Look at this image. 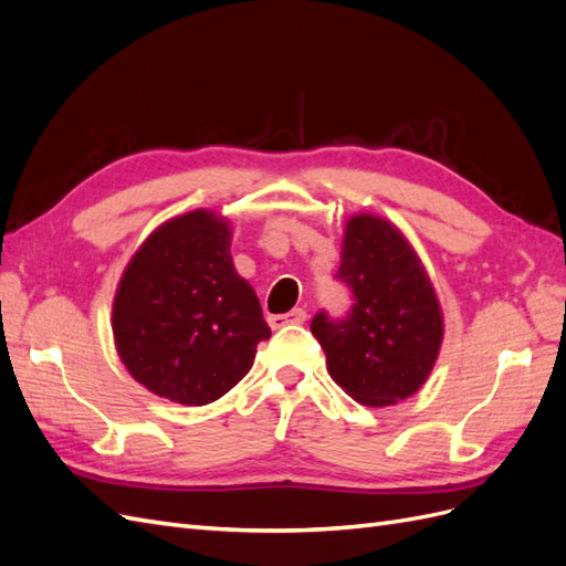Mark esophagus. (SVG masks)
<instances>
[{
  "mask_svg": "<svg viewBox=\"0 0 566 566\" xmlns=\"http://www.w3.org/2000/svg\"><path fill=\"white\" fill-rule=\"evenodd\" d=\"M306 321V312L304 310H293V312H287V314H279V316H269V325L273 331L276 328H283V325H287V323H295V325H300V323H304Z\"/></svg>",
  "mask_w": 566,
  "mask_h": 566,
  "instance_id": "34e87169",
  "label": "esophagus"
}]
</instances>
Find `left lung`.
Returning a JSON list of instances; mask_svg holds the SVG:
<instances>
[{"mask_svg": "<svg viewBox=\"0 0 566 566\" xmlns=\"http://www.w3.org/2000/svg\"><path fill=\"white\" fill-rule=\"evenodd\" d=\"M337 279L352 290L347 318L314 316L331 378L370 408L399 403L424 385L443 339L434 285L406 235L378 214H354L342 235Z\"/></svg>", "mask_w": 566, "mask_h": 566, "instance_id": "8db88e82", "label": "left lung"}]
</instances>
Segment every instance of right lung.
<instances>
[{
    "mask_svg": "<svg viewBox=\"0 0 566 566\" xmlns=\"http://www.w3.org/2000/svg\"><path fill=\"white\" fill-rule=\"evenodd\" d=\"M113 337L132 378L175 403H212L245 378L271 331L227 217L193 210L146 238L117 283Z\"/></svg>",
    "mask_w": 566,
    "mask_h": 566,
    "instance_id": "1",
    "label": "right lung"
}]
</instances>
